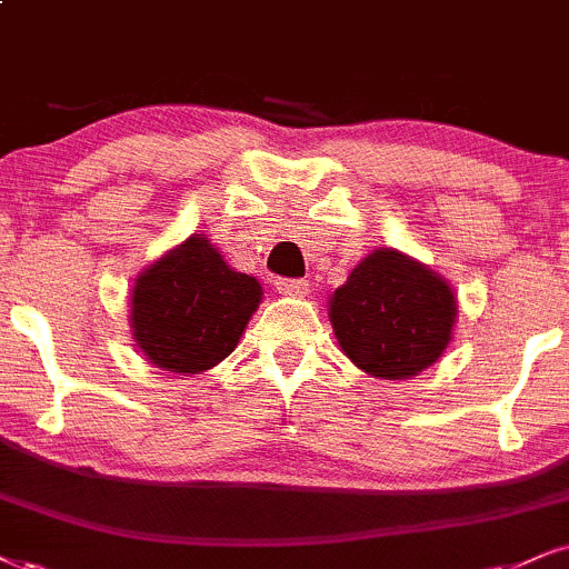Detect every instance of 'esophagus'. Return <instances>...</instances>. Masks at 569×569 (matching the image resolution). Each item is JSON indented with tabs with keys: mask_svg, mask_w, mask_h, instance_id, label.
Here are the masks:
<instances>
[{
	"mask_svg": "<svg viewBox=\"0 0 569 569\" xmlns=\"http://www.w3.org/2000/svg\"><path fill=\"white\" fill-rule=\"evenodd\" d=\"M273 287H277V292L290 298H306L308 292H311V284H308L306 279H277Z\"/></svg>",
	"mask_w": 569,
	"mask_h": 569,
	"instance_id": "esophagus-1",
	"label": "esophagus"
}]
</instances>
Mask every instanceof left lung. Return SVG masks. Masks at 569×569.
Returning <instances> with one entry per match:
<instances>
[{"mask_svg":"<svg viewBox=\"0 0 569 569\" xmlns=\"http://www.w3.org/2000/svg\"><path fill=\"white\" fill-rule=\"evenodd\" d=\"M459 300L417 258L377 248L329 296V321L350 361L377 380H411L443 356Z\"/></svg>","mask_w":569,"mask_h":569,"instance_id":"1","label":"left lung"}]
</instances>
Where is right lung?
Returning a JSON list of instances; mask_svg holds the SVG:
<instances>
[{
  "mask_svg": "<svg viewBox=\"0 0 569 569\" xmlns=\"http://www.w3.org/2000/svg\"><path fill=\"white\" fill-rule=\"evenodd\" d=\"M261 300L256 277L231 269L206 234H192L134 279L131 338L156 369L202 375L237 348Z\"/></svg>",
  "mask_w": 569,
  "mask_h": 569,
  "instance_id": "add662e5",
  "label": "right lung"
}]
</instances>
